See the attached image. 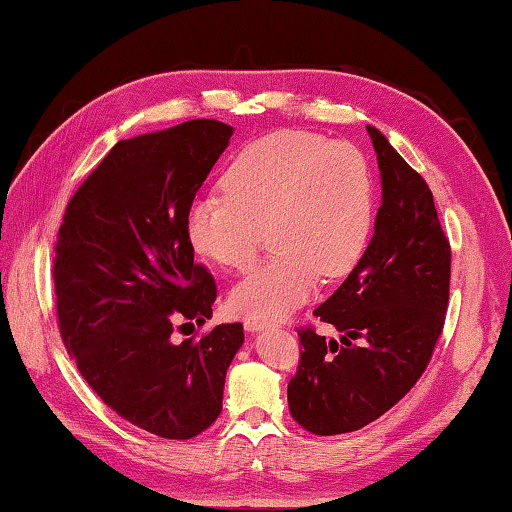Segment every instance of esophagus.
<instances>
[{
	"label": "esophagus",
	"instance_id": "obj_1",
	"mask_svg": "<svg viewBox=\"0 0 512 512\" xmlns=\"http://www.w3.org/2000/svg\"><path fill=\"white\" fill-rule=\"evenodd\" d=\"M271 327V323L268 320H262V318H246V329L248 332H262V329Z\"/></svg>",
	"mask_w": 512,
	"mask_h": 512
}]
</instances>
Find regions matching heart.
Returning <instances> with one entry per match:
<instances>
[{
    "label": "heart",
    "mask_w": 512,
    "mask_h": 512,
    "mask_svg": "<svg viewBox=\"0 0 512 512\" xmlns=\"http://www.w3.org/2000/svg\"><path fill=\"white\" fill-rule=\"evenodd\" d=\"M223 194L201 196L185 214L189 244L228 271L253 268L230 293L241 316L273 320L300 307L320 275L354 271L375 230V178L357 146L309 131H275L248 142L221 178Z\"/></svg>",
    "instance_id": "1"
}]
</instances>
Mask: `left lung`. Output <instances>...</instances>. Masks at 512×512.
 Returning a JSON list of instances; mask_svg holds the SVG:
<instances>
[{
	"label": "left lung",
	"mask_w": 512,
	"mask_h": 512,
	"mask_svg": "<svg viewBox=\"0 0 512 512\" xmlns=\"http://www.w3.org/2000/svg\"><path fill=\"white\" fill-rule=\"evenodd\" d=\"M381 207L366 255L314 314L341 339L298 329L300 361L289 411L302 429L336 436L366 427L427 370L443 334L452 248L429 185L377 128Z\"/></svg>",
	"instance_id": "8db88e82"
}]
</instances>
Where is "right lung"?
Segmentation results:
<instances>
[{
  "label": "right lung",
  "instance_id": "obj_1",
  "mask_svg": "<svg viewBox=\"0 0 512 512\" xmlns=\"http://www.w3.org/2000/svg\"><path fill=\"white\" fill-rule=\"evenodd\" d=\"M230 135L223 121L192 119L117 142L69 198L54 248L65 350L112 411L169 440L219 418L244 343L241 323L171 341L178 323L212 316L216 282L194 262L185 214Z\"/></svg>",
  "mask_w": 512,
  "mask_h": 512
}]
</instances>
